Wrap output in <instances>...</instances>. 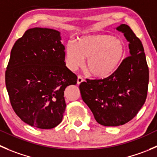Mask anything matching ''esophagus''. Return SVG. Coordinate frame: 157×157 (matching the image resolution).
<instances>
[{"label": "esophagus", "mask_w": 157, "mask_h": 157, "mask_svg": "<svg viewBox=\"0 0 157 157\" xmlns=\"http://www.w3.org/2000/svg\"><path fill=\"white\" fill-rule=\"evenodd\" d=\"M83 81H84V80L83 79V77H80V76H78V77H77V84H80V83Z\"/></svg>", "instance_id": "34e87169"}]
</instances>
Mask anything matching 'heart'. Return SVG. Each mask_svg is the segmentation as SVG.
Instances as JSON below:
<instances>
[{"instance_id": "b5f03b06", "label": "heart", "mask_w": 157, "mask_h": 157, "mask_svg": "<svg viewBox=\"0 0 157 157\" xmlns=\"http://www.w3.org/2000/svg\"><path fill=\"white\" fill-rule=\"evenodd\" d=\"M126 48L121 39L106 33L86 35L80 37L77 44L66 45L65 60L71 71L83 66L86 59V69L93 77L103 79L118 68L125 56Z\"/></svg>"}]
</instances>
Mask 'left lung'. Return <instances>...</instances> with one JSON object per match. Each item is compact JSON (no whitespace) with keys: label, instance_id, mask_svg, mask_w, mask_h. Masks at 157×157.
<instances>
[{"label":"left lung","instance_id":"obj_1","mask_svg":"<svg viewBox=\"0 0 157 157\" xmlns=\"http://www.w3.org/2000/svg\"><path fill=\"white\" fill-rule=\"evenodd\" d=\"M129 42L130 56L110 76L80 84L81 97L98 124L117 127L131 121L146 101L149 68L144 47L127 24L117 27Z\"/></svg>","mask_w":157,"mask_h":157}]
</instances>
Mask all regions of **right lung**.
<instances>
[{
    "instance_id": "1",
    "label": "right lung",
    "mask_w": 157,
    "mask_h": 157,
    "mask_svg": "<svg viewBox=\"0 0 157 157\" xmlns=\"http://www.w3.org/2000/svg\"><path fill=\"white\" fill-rule=\"evenodd\" d=\"M64 50L58 30L40 27L27 30L12 48L6 88L14 112L31 127L52 129L62 121L64 90L77 81Z\"/></svg>"
}]
</instances>
